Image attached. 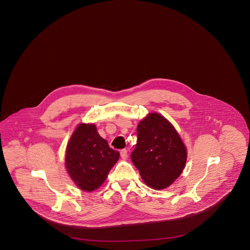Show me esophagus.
<instances>
[{"mask_svg": "<svg viewBox=\"0 0 250 250\" xmlns=\"http://www.w3.org/2000/svg\"><path fill=\"white\" fill-rule=\"evenodd\" d=\"M120 155H121V157H122L123 159H126V158H127V156H128L127 150H126V149H123V150H121Z\"/></svg>", "mask_w": 250, "mask_h": 250, "instance_id": "1", "label": "esophagus"}]
</instances>
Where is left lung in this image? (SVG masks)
Returning a JSON list of instances; mask_svg holds the SVG:
<instances>
[{
  "mask_svg": "<svg viewBox=\"0 0 250 250\" xmlns=\"http://www.w3.org/2000/svg\"><path fill=\"white\" fill-rule=\"evenodd\" d=\"M138 140L131 160L144 183L154 189L170 186L182 173L187 149L173 125L158 113H150L137 127Z\"/></svg>",
  "mask_w": 250,
  "mask_h": 250,
  "instance_id": "1",
  "label": "left lung"
}]
</instances>
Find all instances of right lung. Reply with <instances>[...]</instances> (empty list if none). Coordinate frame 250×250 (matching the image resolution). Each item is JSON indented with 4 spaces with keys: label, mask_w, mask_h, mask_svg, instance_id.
<instances>
[{
    "label": "right lung",
    "mask_w": 250,
    "mask_h": 250,
    "mask_svg": "<svg viewBox=\"0 0 250 250\" xmlns=\"http://www.w3.org/2000/svg\"><path fill=\"white\" fill-rule=\"evenodd\" d=\"M119 156L100 137L95 125L81 124L67 144L65 167L76 186L91 192L104 183Z\"/></svg>",
    "instance_id": "right-lung-1"
}]
</instances>
